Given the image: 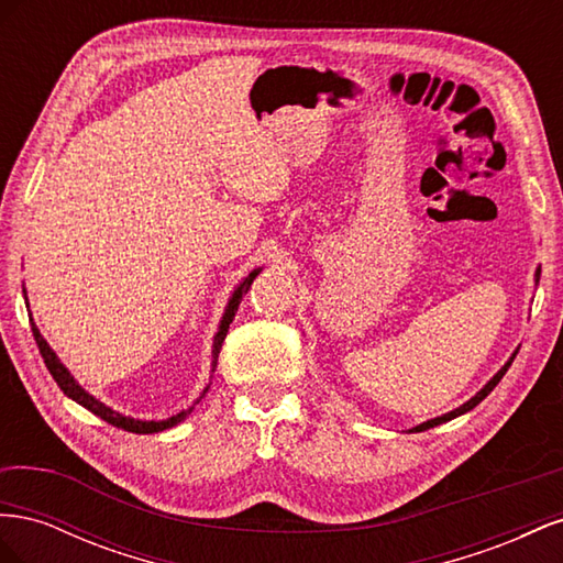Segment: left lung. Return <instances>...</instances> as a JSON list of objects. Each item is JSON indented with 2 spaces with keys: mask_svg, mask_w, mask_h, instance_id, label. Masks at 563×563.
Here are the masks:
<instances>
[{
  "mask_svg": "<svg viewBox=\"0 0 563 563\" xmlns=\"http://www.w3.org/2000/svg\"><path fill=\"white\" fill-rule=\"evenodd\" d=\"M540 275V272H536V277ZM538 282V279H536ZM515 356H517V352L512 354V356H509V362L496 373V376H493L479 391H476V395L470 399V401H465L463 406H457L455 408V411H451V413H444V416H439V418H432V420H428V422H422V424H416V428L413 430H408V432H424V430H430V428H437V424H441V422H449V420H453V418H457V416H463V413H467V411H472V408L476 406V404H482L488 395H490V391H493V387H496L500 380H503V376H505V373H507V368L509 366H512V362H515Z\"/></svg>",
  "mask_w": 563,
  "mask_h": 563,
  "instance_id": "1",
  "label": "left lung"
}]
</instances>
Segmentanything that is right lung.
<instances>
[{"label":"right lung","mask_w":563,"mask_h":563,"mask_svg":"<svg viewBox=\"0 0 563 563\" xmlns=\"http://www.w3.org/2000/svg\"><path fill=\"white\" fill-rule=\"evenodd\" d=\"M258 272H261V267L249 272V275L242 279V284L234 288V294H232V298H230V302H228V308H225V314H223V319H220L218 333H216V338H213V364H211L213 368H211V371H216V366H218V354H220V347H223V340H225V335H228V329H230V323H232V319H234V312H236V308H240V302H242V298L246 296V291L251 288L253 279L258 277ZM23 294H25V288H23ZM30 321H32V319H30ZM32 335H35V340H37V347H40V354H42V360H44L48 373H51V376H54V380L58 383V387L65 391V395L70 397L73 401H77L79 406L89 408V411H91L93 416L103 418L106 422L114 424V428H119V430H126V432H133V434H155V432L174 428V424H178L180 420H185V416L192 411V408H190V411H183V413L172 416V418H166V420H139V418H129V416L117 413V411H112L110 406H106L103 401H98L96 397H91L89 391L84 389V387L70 376V371H67V368L60 364L56 352L51 350L46 340L42 338L40 329L35 327V321H32ZM207 389H209V387H207ZM207 389H203V395H207ZM203 395H201V397H203ZM201 397H199V399H201Z\"/></svg>","instance_id":"right-lung-1"}]
</instances>
